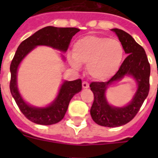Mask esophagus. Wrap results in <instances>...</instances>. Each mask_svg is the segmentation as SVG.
I'll use <instances>...</instances> for the list:
<instances>
[{"instance_id": "esophagus-1", "label": "esophagus", "mask_w": 158, "mask_h": 158, "mask_svg": "<svg viewBox=\"0 0 158 158\" xmlns=\"http://www.w3.org/2000/svg\"><path fill=\"white\" fill-rule=\"evenodd\" d=\"M82 86L84 89H88L89 87V83H87V82H83V84H82Z\"/></svg>"}]
</instances>
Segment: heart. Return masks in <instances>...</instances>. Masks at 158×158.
<instances>
[{
    "mask_svg": "<svg viewBox=\"0 0 158 158\" xmlns=\"http://www.w3.org/2000/svg\"><path fill=\"white\" fill-rule=\"evenodd\" d=\"M124 56L122 44L106 37L89 35L74 43L69 62L74 69L87 64V72L92 79L104 81L118 70Z\"/></svg>",
    "mask_w": 158,
    "mask_h": 158,
    "instance_id": "b5f03b06",
    "label": "heart"
}]
</instances>
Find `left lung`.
I'll return each mask as SVG.
<instances>
[{
	"label": "left lung",
	"instance_id": "8db88e82",
	"mask_svg": "<svg viewBox=\"0 0 158 158\" xmlns=\"http://www.w3.org/2000/svg\"><path fill=\"white\" fill-rule=\"evenodd\" d=\"M111 31L117 35L128 56L111 79L106 82H93L90 84L94 94L90 114L94 122L105 127H118L130 122L139 110L149 92L150 64L144 49L125 31L119 28H112ZM125 76L132 77L136 82L138 88L135 95L124 107L110 105L105 98L106 89Z\"/></svg>",
	"mask_w": 158,
	"mask_h": 158
}]
</instances>
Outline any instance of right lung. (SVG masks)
<instances>
[{
    "label": "right lung",
    "mask_w": 158,
    "mask_h": 158,
    "mask_svg": "<svg viewBox=\"0 0 158 158\" xmlns=\"http://www.w3.org/2000/svg\"><path fill=\"white\" fill-rule=\"evenodd\" d=\"M79 31L77 28H56L48 26L37 31L19 46L10 64V89L12 97L19 110L32 122L43 125L58 123L64 118L69 102L76 94L82 90L81 79L74 81L64 80L60 88L56 98L47 106L38 107L27 103L21 96L17 84V73L19 64L26 56L38 46H47L66 52L73 36ZM62 59L64 56L61 54Z\"/></svg>",
    "instance_id": "1"
}]
</instances>
